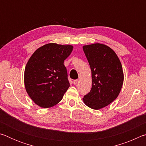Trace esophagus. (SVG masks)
Masks as SVG:
<instances>
[{
	"instance_id": "obj_1",
	"label": "esophagus",
	"mask_w": 146,
	"mask_h": 146,
	"mask_svg": "<svg viewBox=\"0 0 146 146\" xmlns=\"http://www.w3.org/2000/svg\"><path fill=\"white\" fill-rule=\"evenodd\" d=\"M78 82V80H74L73 82V84H74V85H76V84H77Z\"/></svg>"
}]
</instances>
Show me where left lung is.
Returning a JSON list of instances; mask_svg holds the SVG:
<instances>
[{"instance_id": "8db88e82", "label": "left lung", "mask_w": 146, "mask_h": 146, "mask_svg": "<svg viewBox=\"0 0 146 146\" xmlns=\"http://www.w3.org/2000/svg\"><path fill=\"white\" fill-rule=\"evenodd\" d=\"M90 64L92 88L83 98L85 104L100 110L115 100L123 82L122 66L117 54L110 47L96 43L83 46Z\"/></svg>"}]
</instances>
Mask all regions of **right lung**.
<instances>
[{
    "mask_svg": "<svg viewBox=\"0 0 146 146\" xmlns=\"http://www.w3.org/2000/svg\"><path fill=\"white\" fill-rule=\"evenodd\" d=\"M73 46L49 43L29 58L24 70V85L29 97L43 108L53 107L62 99L70 87L64 60Z\"/></svg>",
    "mask_w": 146,
    "mask_h": 146,
    "instance_id": "obj_1",
    "label": "right lung"
}]
</instances>
